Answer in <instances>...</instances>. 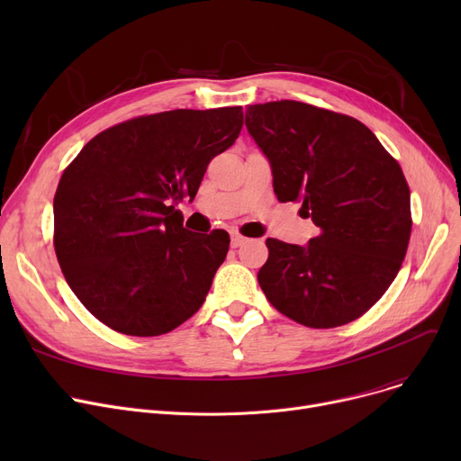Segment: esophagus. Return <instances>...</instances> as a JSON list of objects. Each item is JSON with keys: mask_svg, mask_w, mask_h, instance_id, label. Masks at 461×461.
<instances>
[{"mask_svg": "<svg viewBox=\"0 0 461 461\" xmlns=\"http://www.w3.org/2000/svg\"><path fill=\"white\" fill-rule=\"evenodd\" d=\"M247 243V237H243L237 231H231V249H239L240 245Z\"/></svg>", "mask_w": 461, "mask_h": 461, "instance_id": "1", "label": "esophagus"}]
</instances>
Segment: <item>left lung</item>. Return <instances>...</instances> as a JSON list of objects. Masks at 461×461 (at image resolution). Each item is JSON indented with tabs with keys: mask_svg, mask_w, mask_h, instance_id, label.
Here are the masks:
<instances>
[{
	"mask_svg": "<svg viewBox=\"0 0 461 461\" xmlns=\"http://www.w3.org/2000/svg\"><path fill=\"white\" fill-rule=\"evenodd\" d=\"M245 123L271 162L278 202H299L320 228L306 247L267 239L258 282L284 316L312 329L346 325L396 278L411 237L400 164L355 117L297 101L249 106Z\"/></svg>",
	"mask_w": 461,
	"mask_h": 461,
	"instance_id": "obj_1",
	"label": "left lung"
}]
</instances>
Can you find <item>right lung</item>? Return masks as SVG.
I'll return each mask as SVG.
<instances>
[{
    "mask_svg": "<svg viewBox=\"0 0 461 461\" xmlns=\"http://www.w3.org/2000/svg\"><path fill=\"white\" fill-rule=\"evenodd\" d=\"M243 108L141 115L89 140L54 196V247L93 316L129 336H158L196 313L230 235L183 228L212 157L231 148Z\"/></svg>",
    "mask_w": 461,
    "mask_h": 461,
    "instance_id": "obj_1",
    "label": "right lung"
}]
</instances>
